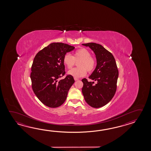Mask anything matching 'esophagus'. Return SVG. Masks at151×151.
<instances>
[{
    "instance_id": "1",
    "label": "esophagus",
    "mask_w": 151,
    "mask_h": 151,
    "mask_svg": "<svg viewBox=\"0 0 151 151\" xmlns=\"http://www.w3.org/2000/svg\"><path fill=\"white\" fill-rule=\"evenodd\" d=\"M74 79L75 81H77V80H79V79L78 78H76V77H74Z\"/></svg>"
}]
</instances>
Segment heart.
<instances>
[{"label": "heart", "instance_id": "1", "mask_svg": "<svg viewBox=\"0 0 151 151\" xmlns=\"http://www.w3.org/2000/svg\"><path fill=\"white\" fill-rule=\"evenodd\" d=\"M78 68L68 71V73L76 77H83L88 73L92 72L96 68V60L89 50L85 48H80L75 51L72 56L67 53L63 58V63L68 69H71L78 62Z\"/></svg>", "mask_w": 151, "mask_h": 151}]
</instances>
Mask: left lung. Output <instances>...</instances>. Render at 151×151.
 Wrapping results in <instances>:
<instances>
[{"label":"left lung","mask_w":151,"mask_h":151,"mask_svg":"<svg viewBox=\"0 0 151 151\" xmlns=\"http://www.w3.org/2000/svg\"><path fill=\"white\" fill-rule=\"evenodd\" d=\"M93 50L96 56V68L89 77L96 81H88L82 79V92L84 99L90 106L99 108L105 106L112 99L116 93L119 72L112 54L103 46L94 42L83 44Z\"/></svg>","instance_id":"1"}]
</instances>
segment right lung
I'll return each instance as SVG.
<instances>
[{
	"label": "right lung",
	"mask_w": 151,
	"mask_h": 151,
	"mask_svg": "<svg viewBox=\"0 0 151 151\" xmlns=\"http://www.w3.org/2000/svg\"><path fill=\"white\" fill-rule=\"evenodd\" d=\"M75 47L62 42H53L38 52L32 63L30 75L32 90L46 106L55 108L64 103L68 92L74 83L70 74L65 75L63 58Z\"/></svg>",
	"instance_id": "obj_1"
}]
</instances>
